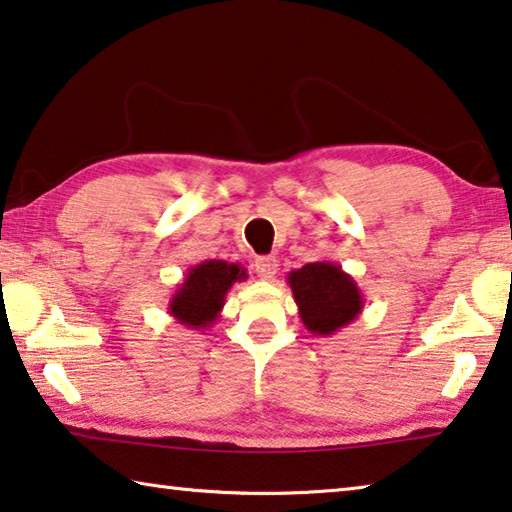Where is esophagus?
I'll use <instances>...</instances> for the list:
<instances>
[{
    "label": "esophagus",
    "instance_id": "obj_1",
    "mask_svg": "<svg viewBox=\"0 0 512 512\" xmlns=\"http://www.w3.org/2000/svg\"><path fill=\"white\" fill-rule=\"evenodd\" d=\"M255 273L259 280H273L278 273V259L275 257H257L255 259Z\"/></svg>",
    "mask_w": 512,
    "mask_h": 512
}]
</instances>
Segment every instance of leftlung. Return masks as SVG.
I'll return each mask as SVG.
<instances>
[{"label": "left lung", "mask_w": 512, "mask_h": 512, "mask_svg": "<svg viewBox=\"0 0 512 512\" xmlns=\"http://www.w3.org/2000/svg\"><path fill=\"white\" fill-rule=\"evenodd\" d=\"M303 326L314 337H330L362 314L364 298L351 275L332 262H310L287 275Z\"/></svg>", "instance_id": "obj_1"}]
</instances>
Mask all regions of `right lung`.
Returning a JSON list of instances; mask_svg holds the SVG:
<instances>
[{"label": "right lung", "instance_id": "add662e5", "mask_svg": "<svg viewBox=\"0 0 512 512\" xmlns=\"http://www.w3.org/2000/svg\"><path fill=\"white\" fill-rule=\"evenodd\" d=\"M246 278V269L241 264H230L225 259H205L186 271L184 280L170 298L168 314L191 330H209L221 316L227 291L234 282Z\"/></svg>", "mask_w": 512, "mask_h": 512}]
</instances>
